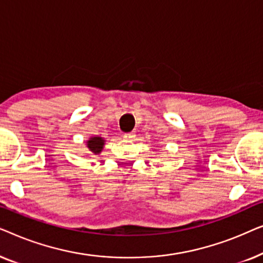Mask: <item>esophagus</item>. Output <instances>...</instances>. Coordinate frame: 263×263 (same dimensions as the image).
Instances as JSON below:
<instances>
[{
  "instance_id": "1",
  "label": "esophagus",
  "mask_w": 263,
  "mask_h": 263,
  "mask_svg": "<svg viewBox=\"0 0 263 263\" xmlns=\"http://www.w3.org/2000/svg\"><path fill=\"white\" fill-rule=\"evenodd\" d=\"M123 138H124L125 140H129V141H133V140L135 139V133H133V132H130V133H125V134L123 135Z\"/></svg>"
}]
</instances>
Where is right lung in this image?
Wrapping results in <instances>:
<instances>
[{
	"instance_id": "obj_1",
	"label": "right lung",
	"mask_w": 263,
	"mask_h": 263,
	"mask_svg": "<svg viewBox=\"0 0 263 263\" xmlns=\"http://www.w3.org/2000/svg\"><path fill=\"white\" fill-rule=\"evenodd\" d=\"M104 145H105V140L100 136H92L87 141V148L92 154H99L103 151Z\"/></svg>"
}]
</instances>
